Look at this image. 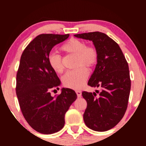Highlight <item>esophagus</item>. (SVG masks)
<instances>
[{
    "label": "esophagus",
    "instance_id": "esophagus-1",
    "mask_svg": "<svg viewBox=\"0 0 146 146\" xmlns=\"http://www.w3.org/2000/svg\"><path fill=\"white\" fill-rule=\"evenodd\" d=\"M75 92H76V94H77V95H78V98H80V97H81V95H82V91H81V90H77Z\"/></svg>",
    "mask_w": 146,
    "mask_h": 146
}]
</instances>
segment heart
Instances as JSON below:
<instances>
[{
	"instance_id": "obj_1",
	"label": "heart",
	"mask_w": 146,
	"mask_h": 146,
	"mask_svg": "<svg viewBox=\"0 0 146 146\" xmlns=\"http://www.w3.org/2000/svg\"><path fill=\"white\" fill-rule=\"evenodd\" d=\"M62 49L67 53L77 55V64L80 66H93L98 59V52L93 46H86L82 41L78 39L69 40L63 44ZM48 64L53 71L60 73L63 71L64 66L62 56L55 52H51L48 56ZM89 71L84 66H80L75 70L68 71L63 75L62 80L63 84L72 89H80L84 86L88 78Z\"/></svg>"
}]
</instances>
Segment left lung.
I'll return each instance as SVG.
<instances>
[{"label":"left lung","mask_w":146,"mask_h":146,"mask_svg":"<svg viewBox=\"0 0 146 146\" xmlns=\"http://www.w3.org/2000/svg\"><path fill=\"white\" fill-rule=\"evenodd\" d=\"M74 36L93 42L98 52L88 85L100 90H95L98 95L82 93L87 102L84 121L95 131H107L121 121L127 109L131 86L128 62L118 44L105 33L95 31Z\"/></svg>","instance_id":"left-lung-1"}]
</instances>
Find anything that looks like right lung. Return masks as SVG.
Masks as SVG:
<instances>
[{
  "mask_svg": "<svg viewBox=\"0 0 146 146\" xmlns=\"http://www.w3.org/2000/svg\"><path fill=\"white\" fill-rule=\"evenodd\" d=\"M69 34H40L23 51L16 75V95L23 116L33 129L42 134H53L64 125L65 113L77 95L62 88L58 96L51 90L59 89L61 82L48 64V56L55 45Z\"/></svg>",
  "mask_w": 146,
  "mask_h": 146,
  "instance_id": "1",
  "label": "right lung"
}]
</instances>
